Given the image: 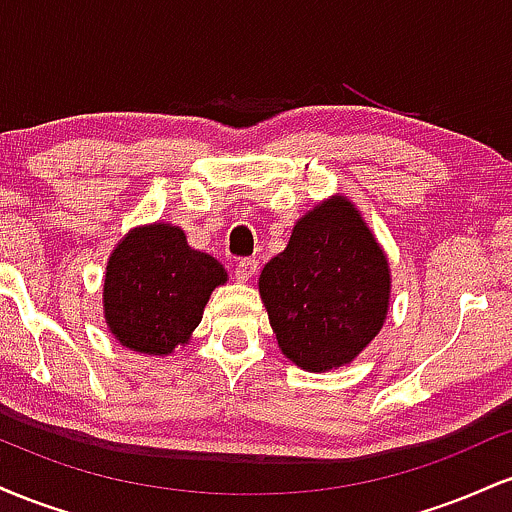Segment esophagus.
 <instances>
[{"mask_svg": "<svg viewBox=\"0 0 512 512\" xmlns=\"http://www.w3.org/2000/svg\"><path fill=\"white\" fill-rule=\"evenodd\" d=\"M257 272V260H252V257H245V260H240L236 264V279L240 284H245V281H250L252 276Z\"/></svg>", "mask_w": 512, "mask_h": 512, "instance_id": "1", "label": "esophagus"}]
</instances>
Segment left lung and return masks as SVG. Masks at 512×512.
I'll return each instance as SVG.
<instances>
[{
    "mask_svg": "<svg viewBox=\"0 0 512 512\" xmlns=\"http://www.w3.org/2000/svg\"><path fill=\"white\" fill-rule=\"evenodd\" d=\"M260 298L281 354L308 373L349 366L390 310V262L356 204L332 195L264 264Z\"/></svg>",
    "mask_w": 512,
    "mask_h": 512,
    "instance_id": "obj_1",
    "label": "left lung"
}]
</instances>
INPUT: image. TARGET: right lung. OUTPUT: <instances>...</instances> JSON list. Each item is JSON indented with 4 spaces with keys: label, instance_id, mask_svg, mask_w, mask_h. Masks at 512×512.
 <instances>
[{
    "label": "right lung",
    "instance_id": "add662e5",
    "mask_svg": "<svg viewBox=\"0 0 512 512\" xmlns=\"http://www.w3.org/2000/svg\"><path fill=\"white\" fill-rule=\"evenodd\" d=\"M226 281L223 264L190 248L180 226L166 221L137 226L108 257L105 325L129 351L168 356L190 342L211 291Z\"/></svg>",
    "mask_w": 512,
    "mask_h": 512
}]
</instances>
